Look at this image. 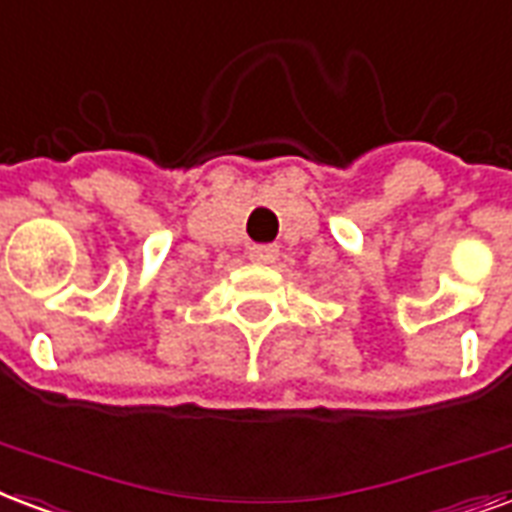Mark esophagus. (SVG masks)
<instances>
[{"instance_id":"1","label":"esophagus","mask_w":512,"mask_h":512,"mask_svg":"<svg viewBox=\"0 0 512 512\" xmlns=\"http://www.w3.org/2000/svg\"><path fill=\"white\" fill-rule=\"evenodd\" d=\"M248 256H251V261H256V264H272V261L280 256V251L278 245H253L251 251H248Z\"/></svg>"}]
</instances>
